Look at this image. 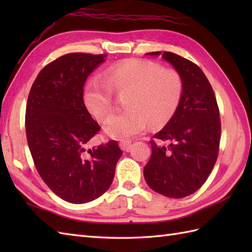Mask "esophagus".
Listing matches in <instances>:
<instances>
[{
  "label": "esophagus",
  "mask_w": 252,
  "mask_h": 252,
  "mask_svg": "<svg viewBox=\"0 0 252 252\" xmlns=\"http://www.w3.org/2000/svg\"><path fill=\"white\" fill-rule=\"evenodd\" d=\"M132 145V142L131 141H123L120 143V147L123 149V151L126 152H129V149Z\"/></svg>",
  "instance_id": "esophagus-1"
}]
</instances>
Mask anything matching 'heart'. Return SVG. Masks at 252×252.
<instances>
[{
    "label": "heart",
    "mask_w": 252,
    "mask_h": 252,
    "mask_svg": "<svg viewBox=\"0 0 252 252\" xmlns=\"http://www.w3.org/2000/svg\"><path fill=\"white\" fill-rule=\"evenodd\" d=\"M112 92L127 93L125 112L109 118L104 126L107 135L126 141L141 134L149 121L158 126L170 120L183 94V80L174 69L157 63L129 60L110 67L104 78H91L85 84L83 100L96 119L105 120L115 109Z\"/></svg>",
    "instance_id": "b5f03b06"
}]
</instances>
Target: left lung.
Wrapping results in <instances>:
<instances>
[{"mask_svg": "<svg viewBox=\"0 0 252 252\" xmlns=\"http://www.w3.org/2000/svg\"><path fill=\"white\" fill-rule=\"evenodd\" d=\"M162 58L181 74L183 94L172 118L154 135L169 145L151 141L152 157L144 178L159 194L183 198L199 189L215 167L221 138L220 111L210 82L196 63L171 52H163Z\"/></svg>", "mask_w": 252, "mask_h": 252, "instance_id": "left-lung-1", "label": "left lung"}]
</instances>
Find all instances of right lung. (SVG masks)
Instances as JSON below:
<instances>
[{
    "label": "right lung",
    "mask_w": 252,
    "mask_h": 252,
    "mask_svg": "<svg viewBox=\"0 0 252 252\" xmlns=\"http://www.w3.org/2000/svg\"><path fill=\"white\" fill-rule=\"evenodd\" d=\"M105 57L61 56L37 74L27 101L26 134L35 168L53 192L71 203L103 195L122 155L116 141L85 148L100 127L84 105L83 87Z\"/></svg>",
    "instance_id": "right-lung-1"
}]
</instances>
